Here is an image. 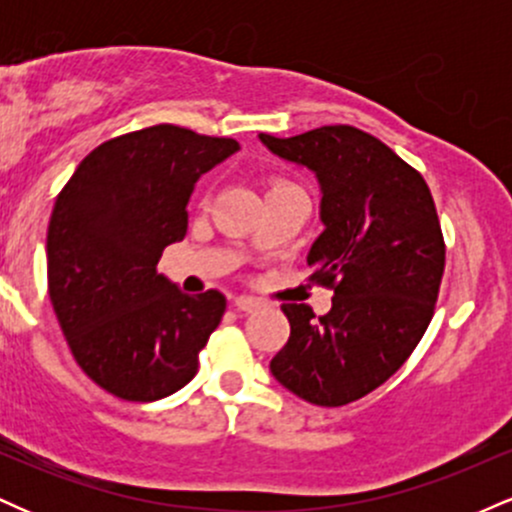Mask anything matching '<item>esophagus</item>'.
<instances>
[{
    "label": "esophagus",
    "instance_id": "obj_1",
    "mask_svg": "<svg viewBox=\"0 0 512 512\" xmlns=\"http://www.w3.org/2000/svg\"><path fill=\"white\" fill-rule=\"evenodd\" d=\"M233 305H236L238 310H243V313H252V310L260 308V301H257V298H250V296H236L233 298Z\"/></svg>",
    "mask_w": 512,
    "mask_h": 512
}]
</instances>
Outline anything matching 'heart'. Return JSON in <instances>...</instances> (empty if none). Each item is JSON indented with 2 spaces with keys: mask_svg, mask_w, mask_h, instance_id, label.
<instances>
[{
  "mask_svg": "<svg viewBox=\"0 0 512 512\" xmlns=\"http://www.w3.org/2000/svg\"><path fill=\"white\" fill-rule=\"evenodd\" d=\"M284 185H289V182H274V185H272V190H274V187H284Z\"/></svg>",
  "mask_w": 512,
  "mask_h": 512,
  "instance_id": "1",
  "label": "heart"
}]
</instances>
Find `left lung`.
Masks as SVG:
<instances>
[{
  "label": "left lung",
  "mask_w": 512,
  "mask_h": 512,
  "mask_svg": "<svg viewBox=\"0 0 512 512\" xmlns=\"http://www.w3.org/2000/svg\"><path fill=\"white\" fill-rule=\"evenodd\" d=\"M260 142L320 182L325 231L308 264L310 279L334 291L322 317L305 303L281 305L291 337L269 370L305 402L342 407L395 375L431 322L445 269L436 204L419 170L356 127Z\"/></svg>",
  "instance_id": "8db88e82"
}]
</instances>
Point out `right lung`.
<instances>
[{"label":"right lung","instance_id":"right-lung-1","mask_svg":"<svg viewBox=\"0 0 512 512\" xmlns=\"http://www.w3.org/2000/svg\"><path fill=\"white\" fill-rule=\"evenodd\" d=\"M238 149L236 139L146 127L96 146L57 195L50 301L76 363L110 395L156 402L197 375L226 296H187L156 267L185 238L195 182Z\"/></svg>","mask_w":512,"mask_h":512}]
</instances>
